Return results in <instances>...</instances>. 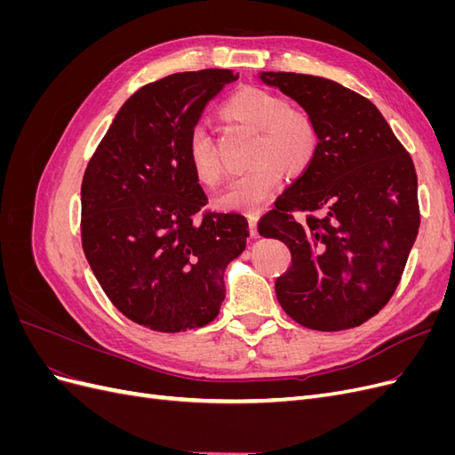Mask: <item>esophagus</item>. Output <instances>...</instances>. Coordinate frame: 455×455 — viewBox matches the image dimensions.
I'll use <instances>...</instances> for the list:
<instances>
[{
    "label": "esophagus",
    "instance_id": "34e87169",
    "mask_svg": "<svg viewBox=\"0 0 455 455\" xmlns=\"http://www.w3.org/2000/svg\"><path fill=\"white\" fill-rule=\"evenodd\" d=\"M249 229H251V235L252 237L258 235V214H251L249 216Z\"/></svg>",
    "mask_w": 455,
    "mask_h": 455
}]
</instances>
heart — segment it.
<instances>
[{"label":"heart","mask_w":455,"mask_h":455,"mask_svg":"<svg viewBox=\"0 0 455 455\" xmlns=\"http://www.w3.org/2000/svg\"><path fill=\"white\" fill-rule=\"evenodd\" d=\"M233 119L259 132L252 161L258 163L218 191L214 206L220 211L256 212L283 186L284 169L304 171L316 151V131L311 119L291 109L281 96L261 89H244L228 102ZM188 159L203 186H214L222 176L212 136L203 123L189 131Z\"/></svg>","instance_id":"b5f03b06"}]
</instances>
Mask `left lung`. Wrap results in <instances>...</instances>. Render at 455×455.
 I'll return each mask as SVG.
<instances>
[{
  "label": "left lung",
  "mask_w": 455,
  "mask_h": 455,
  "mask_svg": "<svg viewBox=\"0 0 455 455\" xmlns=\"http://www.w3.org/2000/svg\"><path fill=\"white\" fill-rule=\"evenodd\" d=\"M311 119L316 151L258 222L292 266L275 281L284 313L338 332L374 316L401 281L419 228L418 178L408 151L364 96L316 76L259 72ZM292 210L319 212L296 223Z\"/></svg>",
  "instance_id": "left-lung-1"
}]
</instances>
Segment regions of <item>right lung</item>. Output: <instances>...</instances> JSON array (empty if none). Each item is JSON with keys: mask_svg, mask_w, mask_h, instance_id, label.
Masks as SVG:
<instances>
[{"mask_svg": "<svg viewBox=\"0 0 455 455\" xmlns=\"http://www.w3.org/2000/svg\"><path fill=\"white\" fill-rule=\"evenodd\" d=\"M231 70L163 77L119 108L81 184V239L96 281L131 321L157 332L209 324L224 271L246 246L241 214L209 203L188 159L189 131Z\"/></svg>", "mask_w": 455, "mask_h": 455, "instance_id": "obj_1", "label": "right lung"}]
</instances>
